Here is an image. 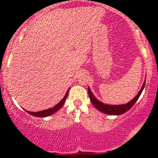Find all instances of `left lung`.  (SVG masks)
I'll list each match as a JSON object with an SVG mask.
<instances>
[{"mask_svg": "<svg viewBox=\"0 0 158 158\" xmlns=\"http://www.w3.org/2000/svg\"><path fill=\"white\" fill-rule=\"evenodd\" d=\"M144 85H145V81L144 82L143 85H142L141 90H139V92L138 93L137 96H136L131 101H129V102L127 103V104H124V105L111 106V105L104 104V103H103L102 102H101V101H98L96 98H95L94 96L92 94V92L90 91L89 88H88V95H89L90 100L91 101L92 104L94 105V107L96 108L99 111L106 114H110V115H120V114H122L125 113V112H127V111H129V110L133 106V105L135 104L136 101H137L138 100V98H139L140 95H141Z\"/></svg>", "mask_w": 158, "mask_h": 158, "instance_id": "obj_1", "label": "left lung"}]
</instances>
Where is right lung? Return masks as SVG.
I'll return each instance as SVG.
<instances>
[{
  "mask_svg": "<svg viewBox=\"0 0 158 158\" xmlns=\"http://www.w3.org/2000/svg\"><path fill=\"white\" fill-rule=\"evenodd\" d=\"M68 91H69V89L68 91H67L65 96H64L63 99H62L59 103H57V105L55 106L53 108H51V109L44 110V111H41L38 112H31V111H27L28 112V114H31L32 116H36V117H46V116H49V115H52V114H53L54 113H55V112H57L58 110H59L60 108L63 106L64 103L65 102L67 96H68Z\"/></svg>",
  "mask_w": 158,
  "mask_h": 158,
  "instance_id": "obj_1",
  "label": "right lung"
}]
</instances>
